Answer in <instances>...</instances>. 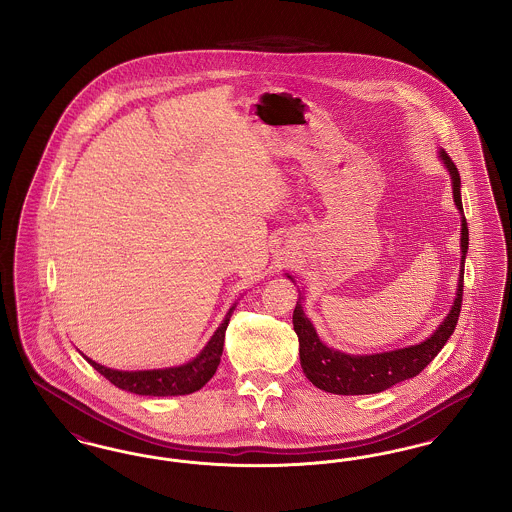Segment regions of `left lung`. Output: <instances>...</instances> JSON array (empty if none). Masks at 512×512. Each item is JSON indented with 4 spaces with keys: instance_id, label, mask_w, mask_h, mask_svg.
Listing matches in <instances>:
<instances>
[{
    "instance_id": "left-lung-1",
    "label": "left lung",
    "mask_w": 512,
    "mask_h": 512,
    "mask_svg": "<svg viewBox=\"0 0 512 512\" xmlns=\"http://www.w3.org/2000/svg\"><path fill=\"white\" fill-rule=\"evenodd\" d=\"M439 157L451 174L453 199L457 209L461 211V272H459L457 297L449 315L443 318L438 330L428 340L420 341L418 345L395 349L388 353H374V355H347L320 341L313 322L305 317L301 299H299L293 311V330L299 338V359H301V368L305 376L317 386L318 390L336 393V395H368V393L388 390L391 386L420 374L434 361V357L455 332L457 320L461 315V305H463L464 259L468 251V226L463 215L459 171L443 149H439Z\"/></svg>"
}]
</instances>
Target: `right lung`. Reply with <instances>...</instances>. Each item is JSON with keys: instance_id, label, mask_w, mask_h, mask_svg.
Masks as SVG:
<instances>
[{"instance_id": "1", "label": "right lung", "mask_w": 512, "mask_h": 512, "mask_svg": "<svg viewBox=\"0 0 512 512\" xmlns=\"http://www.w3.org/2000/svg\"><path fill=\"white\" fill-rule=\"evenodd\" d=\"M236 309V303L230 307L213 338L203 347V351L194 361L186 365L159 368V370H113L101 366L88 359L86 361L105 376L113 386L136 395H151V397H167V395H188L201 390L217 372L224 345V334L228 328L230 317Z\"/></svg>"}]
</instances>
